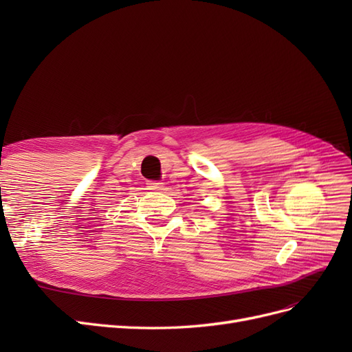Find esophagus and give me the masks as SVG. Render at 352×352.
I'll use <instances>...</instances> for the list:
<instances>
[{
  "instance_id": "esophagus-1",
  "label": "esophagus",
  "mask_w": 352,
  "mask_h": 352,
  "mask_svg": "<svg viewBox=\"0 0 352 352\" xmlns=\"http://www.w3.org/2000/svg\"><path fill=\"white\" fill-rule=\"evenodd\" d=\"M146 185H148V189H154V190H160L164 186L162 182H157V180H150Z\"/></svg>"
}]
</instances>
